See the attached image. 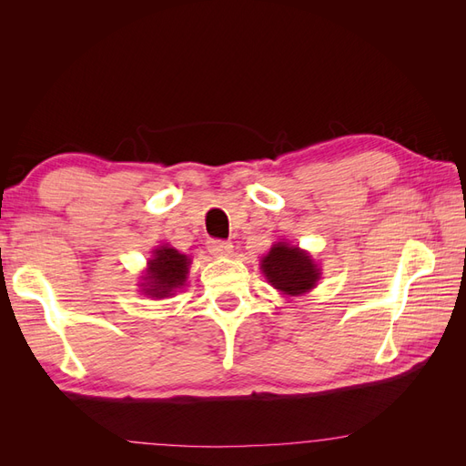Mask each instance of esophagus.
Instances as JSON below:
<instances>
[{"instance_id": "1", "label": "esophagus", "mask_w": 466, "mask_h": 466, "mask_svg": "<svg viewBox=\"0 0 466 466\" xmlns=\"http://www.w3.org/2000/svg\"><path fill=\"white\" fill-rule=\"evenodd\" d=\"M208 250L216 257H229L233 252V245L229 241H221V238H209Z\"/></svg>"}]
</instances>
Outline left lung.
Listing matches in <instances>:
<instances>
[{"label": "left lung", "instance_id": "1", "mask_svg": "<svg viewBox=\"0 0 466 466\" xmlns=\"http://www.w3.org/2000/svg\"><path fill=\"white\" fill-rule=\"evenodd\" d=\"M260 270L268 284L289 298L311 291L320 278V268L311 255L288 243H276L262 258Z\"/></svg>", "mask_w": 466, "mask_h": 466}]
</instances>
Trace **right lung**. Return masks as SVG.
Listing matches in <instances>:
<instances>
[{"label":"right lung","mask_w":466,"mask_h":466,"mask_svg":"<svg viewBox=\"0 0 466 466\" xmlns=\"http://www.w3.org/2000/svg\"><path fill=\"white\" fill-rule=\"evenodd\" d=\"M190 268V258L173 247H159L153 250V258L147 260L146 276H142V291L147 298L163 299L185 286Z\"/></svg>","instance_id":"right-lung-1"}]
</instances>
